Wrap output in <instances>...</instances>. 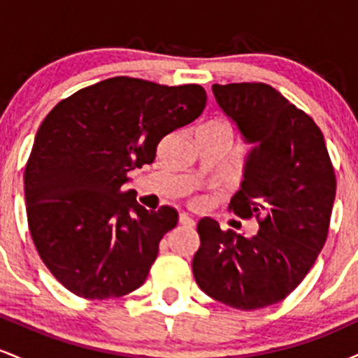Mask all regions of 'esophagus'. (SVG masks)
Returning a JSON list of instances; mask_svg holds the SVG:
<instances>
[{"mask_svg":"<svg viewBox=\"0 0 358 358\" xmlns=\"http://www.w3.org/2000/svg\"><path fill=\"white\" fill-rule=\"evenodd\" d=\"M178 224L185 225V227H193V225H195V220H193L190 215H187V213H180Z\"/></svg>","mask_w":358,"mask_h":358,"instance_id":"1","label":"esophagus"}]
</instances>
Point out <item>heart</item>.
I'll return each instance as SVG.
<instances>
[{
    "label": "heart",
    "mask_w": 358,
    "mask_h": 358,
    "mask_svg": "<svg viewBox=\"0 0 358 358\" xmlns=\"http://www.w3.org/2000/svg\"><path fill=\"white\" fill-rule=\"evenodd\" d=\"M203 131H212V133H217V134H222V136H225L231 141L232 138V126L229 124L227 121H213L210 124H207L203 127Z\"/></svg>",
    "instance_id": "1"
}]
</instances>
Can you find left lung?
<instances>
[{"label":"left lung","instance_id":"8db88e82","mask_svg":"<svg viewBox=\"0 0 358 358\" xmlns=\"http://www.w3.org/2000/svg\"><path fill=\"white\" fill-rule=\"evenodd\" d=\"M217 104L252 145L231 208L259 219L252 237L220 231L203 217L193 276L205 294L259 310L285 299L315 264L327 241L336 180L320 127L281 92L261 82L212 85Z\"/></svg>","mask_w":358,"mask_h":358}]
</instances>
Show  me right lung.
Instances as JSON below:
<instances>
[{
	"mask_svg": "<svg viewBox=\"0 0 358 358\" xmlns=\"http://www.w3.org/2000/svg\"><path fill=\"white\" fill-rule=\"evenodd\" d=\"M196 84L168 87L113 77L77 90L43 119L24 168L28 227L50 273L87 299L138 289L178 222L122 192L127 171L155 162L166 134L203 113Z\"/></svg>",
	"mask_w": 358,
	"mask_h": 358,
	"instance_id": "add662e5",
	"label": "right lung"
}]
</instances>
